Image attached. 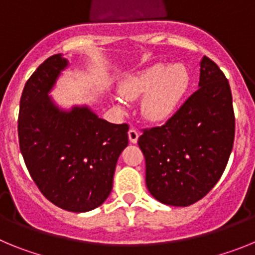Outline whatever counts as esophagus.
Here are the masks:
<instances>
[{"label":"esophagus","instance_id":"34e87169","mask_svg":"<svg viewBox=\"0 0 255 255\" xmlns=\"http://www.w3.org/2000/svg\"><path fill=\"white\" fill-rule=\"evenodd\" d=\"M128 134H129V140H130V143H132V144L138 143L139 131H136V130H135V129H130Z\"/></svg>","mask_w":255,"mask_h":255}]
</instances>
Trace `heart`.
<instances>
[{
    "instance_id": "heart-1",
    "label": "heart",
    "mask_w": 255,
    "mask_h": 255,
    "mask_svg": "<svg viewBox=\"0 0 255 255\" xmlns=\"http://www.w3.org/2000/svg\"><path fill=\"white\" fill-rule=\"evenodd\" d=\"M191 84V75L184 64H154L121 82L120 93L126 100L140 101L141 116L150 123H164L179 111ZM120 110L125 108L121 97H115Z\"/></svg>"
}]
</instances>
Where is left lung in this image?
<instances>
[{"label":"left lung","mask_w":255,"mask_h":255,"mask_svg":"<svg viewBox=\"0 0 255 255\" xmlns=\"http://www.w3.org/2000/svg\"><path fill=\"white\" fill-rule=\"evenodd\" d=\"M199 65V89L167 123L145 130L138 140L148 190L167 206L188 207L208 194L233 150L230 84L211 58L204 56Z\"/></svg>","instance_id":"left-lung-1"}]
</instances>
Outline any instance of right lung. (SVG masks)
Returning a JSON list of instances; mask_svg holds the SVG:
<instances>
[{
	"label": "right lung",
	"instance_id": "right-lung-1",
	"mask_svg": "<svg viewBox=\"0 0 255 255\" xmlns=\"http://www.w3.org/2000/svg\"><path fill=\"white\" fill-rule=\"evenodd\" d=\"M69 65L57 53L29 78L17 130L21 154L42 194L65 211L83 213L102 206L111 194L129 126L103 120L88 105H57L49 94Z\"/></svg>",
	"mask_w": 255,
	"mask_h": 255
}]
</instances>
